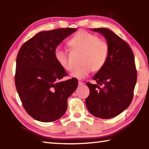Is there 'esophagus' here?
<instances>
[{
  "label": "esophagus",
  "mask_w": 149,
  "mask_h": 149,
  "mask_svg": "<svg viewBox=\"0 0 149 149\" xmlns=\"http://www.w3.org/2000/svg\"><path fill=\"white\" fill-rule=\"evenodd\" d=\"M78 85H79V86H83V85H85V84L84 82L81 81H78Z\"/></svg>",
  "instance_id": "34e87169"
}]
</instances>
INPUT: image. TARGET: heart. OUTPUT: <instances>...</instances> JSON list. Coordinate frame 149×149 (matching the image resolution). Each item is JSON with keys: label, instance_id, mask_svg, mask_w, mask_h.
I'll return each mask as SVG.
<instances>
[{"label": "heart", "instance_id": "1", "mask_svg": "<svg viewBox=\"0 0 149 149\" xmlns=\"http://www.w3.org/2000/svg\"><path fill=\"white\" fill-rule=\"evenodd\" d=\"M68 45L72 49L83 52L81 58V64L83 65L71 73L70 75L72 77L84 79L93 70L98 72L101 70L107 62L109 46L97 35L86 31H79L70 39ZM54 57L62 68L68 71L73 70L65 50L56 48L54 50Z\"/></svg>", "mask_w": 149, "mask_h": 149}]
</instances>
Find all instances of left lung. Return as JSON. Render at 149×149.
<instances>
[{"label": "left lung", "mask_w": 149, "mask_h": 149, "mask_svg": "<svg viewBox=\"0 0 149 149\" xmlns=\"http://www.w3.org/2000/svg\"><path fill=\"white\" fill-rule=\"evenodd\" d=\"M102 35L109 46L107 63L94 77L97 84L87 82L89 97L85 104L95 117L109 119L130 105L137 82V70L132 49L127 42L107 28L91 29Z\"/></svg>", "instance_id": "left-lung-1"}]
</instances>
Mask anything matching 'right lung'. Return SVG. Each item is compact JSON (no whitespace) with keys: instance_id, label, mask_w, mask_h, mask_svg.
<instances>
[{"instance_id":"add662e5","label":"right lung","mask_w":149,"mask_h":149,"mask_svg":"<svg viewBox=\"0 0 149 149\" xmlns=\"http://www.w3.org/2000/svg\"><path fill=\"white\" fill-rule=\"evenodd\" d=\"M74 28L41 31L20 48L16 58L15 85L22 105L35 120L50 122L65 114L68 99L78 81H60L67 73L55 59L54 50Z\"/></svg>"}]
</instances>
